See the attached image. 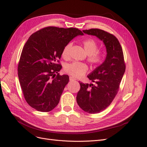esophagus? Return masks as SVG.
I'll return each instance as SVG.
<instances>
[{"instance_id":"esophagus-1","label":"esophagus","mask_w":147,"mask_h":147,"mask_svg":"<svg viewBox=\"0 0 147 147\" xmlns=\"http://www.w3.org/2000/svg\"><path fill=\"white\" fill-rule=\"evenodd\" d=\"M69 80H70V81H74L77 80H76L75 78L72 77H69Z\"/></svg>"}]
</instances>
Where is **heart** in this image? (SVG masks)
<instances>
[{
	"label": "heart",
	"instance_id": "b5f03b06",
	"mask_svg": "<svg viewBox=\"0 0 147 147\" xmlns=\"http://www.w3.org/2000/svg\"><path fill=\"white\" fill-rule=\"evenodd\" d=\"M84 50L88 55V61L93 65H99L104 60V54L98 50V45L93 39H87L83 42ZM72 46V43H67L64 47L61 55L67 59L69 56V52ZM65 71L74 77H81L86 74L88 70V66L86 64L79 62H73L67 64L64 67Z\"/></svg>",
	"mask_w": 147,
	"mask_h": 147
}]
</instances>
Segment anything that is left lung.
Returning a JSON list of instances; mask_svg holds the SVG:
<instances>
[{"label":"left lung","mask_w":147,"mask_h":147,"mask_svg":"<svg viewBox=\"0 0 147 147\" xmlns=\"http://www.w3.org/2000/svg\"><path fill=\"white\" fill-rule=\"evenodd\" d=\"M83 31L102 41L107 51L104 61L87 75L96 85L80 83L77 96L80 107L87 113L95 114L105 110L113 101L124 74L125 64L122 47L113 34L99 29Z\"/></svg>","instance_id":"obj_1"}]
</instances>
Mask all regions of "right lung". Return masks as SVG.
<instances>
[{
    "label": "right lung",
    "instance_id": "obj_1",
    "mask_svg": "<svg viewBox=\"0 0 147 147\" xmlns=\"http://www.w3.org/2000/svg\"><path fill=\"white\" fill-rule=\"evenodd\" d=\"M80 35L84 34L77 28L48 26L27 40L18 64V76L24 98L31 107L48 112L59 103L69 78L59 74L62 66L57 63L64 47Z\"/></svg>",
    "mask_w": 147,
    "mask_h": 147
}]
</instances>
